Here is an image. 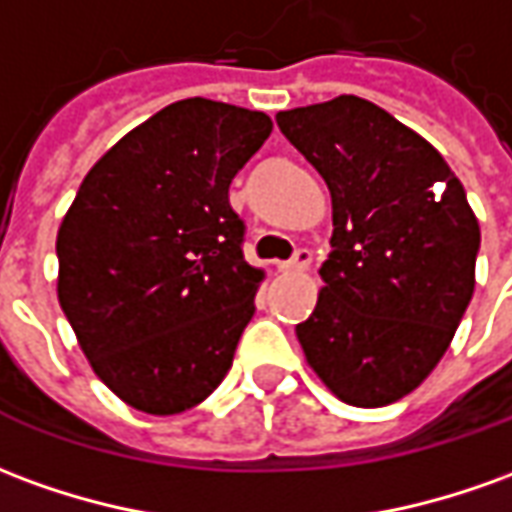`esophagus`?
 I'll return each instance as SVG.
<instances>
[{
    "instance_id": "1",
    "label": "esophagus",
    "mask_w": 512,
    "mask_h": 512,
    "mask_svg": "<svg viewBox=\"0 0 512 512\" xmlns=\"http://www.w3.org/2000/svg\"><path fill=\"white\" fill-rule=\"evenodd\" d=\"M310 260H313L310 249H299L291 260H282V263H277V271H305V268L310 266Z\"/></svg>"
}]
</instances>
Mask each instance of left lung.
Instances as JSON below:
<instances>
[{
	"label": "left lung",
	"instance_id": "8db88e82",
	"mask_svg": "<svg viewBox=\"0 0 512 512\" xmlns=\"http://www.w3.org/2000/svg\"><path fill=\"white\" fill-rule=\"evenodd\" d=\"M332 196V255L296 324L341 402L385 407L441 363L474 293L480 221L441 152L360 96L277 113Z\"/></svg>",
	"mask_w": 512,
	"mask_h": 512
}]
</instances>
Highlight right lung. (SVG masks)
<instances>
[{"mask_svg":"<svg viewBox=\"0 0 512 512\" xmlns=\"http://www.w3.org/2000/svg\"><path fill=\"white\" fill-rule=\"evenodd\" d=\"M260 110L182 99L85 174L57 230V302L124 405L174 416L219 388L266 277L241 252L230 182L263 146Z\"/></svg>","mask_w":512,"mask_h":512,"instance_id":"obj_1","label":"right lung"}]
</instances>
